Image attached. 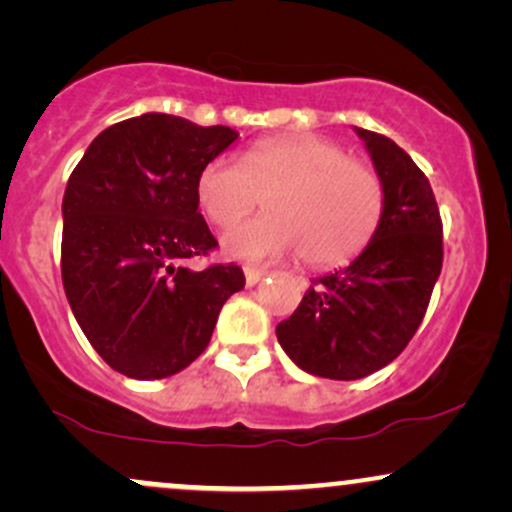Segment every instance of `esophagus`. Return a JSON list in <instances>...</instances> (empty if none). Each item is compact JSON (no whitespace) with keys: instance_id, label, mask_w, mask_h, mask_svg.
Segmentation results:
<instances>
[{"instance_id":"1","label":"esophagus","mask_w":512,"mask_h":512,"mask_svg":"<svg viewBox=\"0 0 512 512\" xmlns=\"http://www.w3.org/2000/svg\"><path fill=\"white\" fill-rule=\"evenodd\" d=\"M267 276V272H262V269H245V286H257L260 281Z\"/></svg>"}]
</instances>
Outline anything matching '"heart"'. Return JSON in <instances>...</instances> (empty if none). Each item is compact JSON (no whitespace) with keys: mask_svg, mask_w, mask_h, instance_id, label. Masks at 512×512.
<instances>
[{"mask_svg":"<svg viewBox=\"0 0 512 512\" xmlns=\"http://www.w3.org/2000/svg\"><path fill=\"white\" fill-rule=\"evenodd\" d=\"M197 195L221 228L238 223L264 197L267 216L223 236L226 255L245 262L303 252L308 264L330 267L354 257L383 216L375 170L313 134L267 139L243 158L216 156L199 173Z\"/></svg>","mask_w":512,"mask_h":512,"instance_id":"obj_1","label":"heart"}]
</instances>
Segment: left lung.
<instances>
[{"label":"left lung","mask_w":512,"mask_h":512,"mask_svg":"<svg viewBox=\"0 0 512 512\" xmlns=\"http://www.w3.org/2000/svg\"><path fill=\"white\" fill-rule=\"evenodd\" d=\"M383 185V216L346 267L317 276L289 320L276 325L305 373L358 380L385 368L419 330L443 267V223L428 178L404 149L354 127Z\"/></svg>","instance_id":"left-lung-1"}]
</instances>
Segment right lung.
Here are the masks:
<instances>
[{"label": "right lung", "mask_w": 512, "mask_h": 512, "mask_svg": "<svg viewBox=\"0 0 512 512\" xmlns=\"http://www.w3.org/2000/svg\"><path fill=\"white\" fill-rule=\"evenodd\" d=\"M236 139L231 127L144 113L103 129L67 182L64 293L98 356L127 378L190 366L245 286L236 264L185 267L216 248L199 214V173Z\"/></svg>", "instance_id": "1"}]
</instances>
